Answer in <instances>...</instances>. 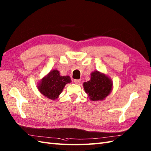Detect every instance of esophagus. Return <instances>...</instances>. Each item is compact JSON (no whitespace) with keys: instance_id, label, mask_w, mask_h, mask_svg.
<instances>
[{"instance_id":"obj_1","label":"esophagus","mask_w":151,"mask_h":151,"mask_svg":"<svg viewBox=\"0 0 151 151\" xmlns=\"http://www.w3.org/2000/svg\"><path fill=\"white\" fill-rule=\"evenodd\" d=\"M80 81H81V80H80V79H75V80H74V82L76 84H79L80 83Z\"/></svg>"}]
</instances>
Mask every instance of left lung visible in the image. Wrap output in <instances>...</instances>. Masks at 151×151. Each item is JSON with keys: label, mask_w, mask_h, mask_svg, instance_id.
<instances>
[{"label": "left lung", "mask_w": 151, "mask_h": 151, "mask_svg": "<svg viewBox=\"0 0 151 151\" xmlns=\"http://www.w3.org/2000/svg\"><path fill=\"white\" fill-rule=\"evenodd\" d=\"M83 86L86 93L92 101L104 100L113 89L111 80L98 71L93 72L91 74V80L84 82Z\"/></svg>", "instance_id": "1"}]
</instances>
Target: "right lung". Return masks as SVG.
Returning a JSON list of instances; mask_svg holds the SVG:
<instances>
[{"mask_svg":"<svg viewBox=\"0 0 151 151\" xmlns=\"http://www.w3.org/2000/svg\"><path fill=\"white\" fill-rule=\"evenodd\" d=\"M71 82L69 76H60L58 70H52L38 83L39 91L45 97L56 100L66 84Z\"/></svg>","mask_w":151,"mask_h":151,"instance_id":"add662e5","label":"right lung"}]
</instances>
